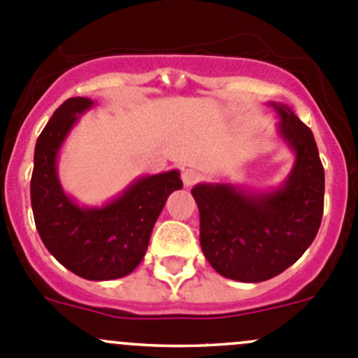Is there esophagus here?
Returning a JSON list of instances; mask_svg holds the SVG:
<instances>
[{"label": "esophagus", "mask_w": 358, "mask_h": 358, "mask_svg": "<svg viewBox=\"0 0 358 358\" xmlns=\"http://www.w3.org/2000/svg\"><path fill=\"white\" fill-rule=\"evenodd\" d=\"M201 173L197 171V169H185V171L182 173V180H183V185L185 187H192L196 185L197 182L201 180Z\"/></svg>", "instance_id": "obj_1"}]
</instances>
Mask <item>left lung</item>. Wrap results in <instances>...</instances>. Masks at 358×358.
<instances>
[{"label":"left lung","mask_w":358,"mask_h":358,"mask_svg":"<svg viewBox=\"0 0 358 358\" xmlns=\"http://www.w3.org/2000/svg\"><path fill=\"white\" fill-rule=\"evenodd\" d=\"M270 106L280 115L279 135L296 154L284 185L272 192H246L229 183L192 189L206 259L220 275L241 282H262L289 268L322 222L324 168L312 129L289 107Z\"/></svg>","instance_id":"left-lung-1"}]
</instances>
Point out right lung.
<instances>
[{
    "instance_id": "1",
    "label": "right lung",
    "mask_w": 358,
    "mask_h": 358,
    "mask_svg": "<svg viewBox=\"0 0 358 358\" xmlns=\"http://www.w3.org/2000/svg\"><path fill=\"white\" fill-rule=\"evenodd\" d=\"M92 107L90 99L72 96L46 122L34 149L31 204L43 244L67 270L88 280H110L140 265L166 199L183 183L173 169L135 180L102 208L76 204L59 182L57 156L79 115Z\"/></svg>"
}]
</instances>
